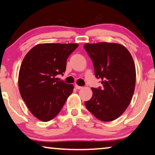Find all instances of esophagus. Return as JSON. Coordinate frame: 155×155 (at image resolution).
Segmentation results:
<instances>
[{"mask_svg": "<svg viewBox=\"0 0 155 155\" xmlns=\"http://www.w3.org/2000/svg\"><path fill=\"white\" fill-rule=\"evenodd\" d=\"M75 88L76 89H81L82 88V87H80V86H78L77 84L75 85Z\"/></svg>", "mask_w": 155, "mask_h": 155, "instance_id": "obj_1", "label": "esophagus"}]
</instances>
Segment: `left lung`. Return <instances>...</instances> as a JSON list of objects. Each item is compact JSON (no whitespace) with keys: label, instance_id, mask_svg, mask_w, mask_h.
<instances>
[{"label":"left lung","instance_id":"left-lung-1","mask_svg":"<svg viewBox=\"0 0 155 155\" xmlns=\"http://www.w3.org/2000/svg\"><path fill=\"white\" fill-rule=\"evenodd\" d=\"M84 48L102 84L91 88L93 96L84 102L86 107L102 121L115 120L127 108L134 94L136 71L132 55L126 48L114 43L87 44Z\"/></svg>","mask_w":155,"mask_h":155}]
</instances>
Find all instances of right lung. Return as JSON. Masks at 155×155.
Returning <instances> with one entry per match:
<instances>
[{
	"instance_id": "1",
	"label": "right lung",
	"mask_w": 155,
	"mask_h": 155,
	"mask_svg": "<svg viewBox=\"0 0 155 155\" xmlns=\"http://www.w3.org/2000/svg\"><path fill=\"white\" fill-rule=\"evenodd\" d=\"M77 44H44L32 48L25 56L18 75L21 96L35 117L47 122L59 113L73 84L55 77L64 75L66 61Z\"/></svg>"
}]
</instances>
